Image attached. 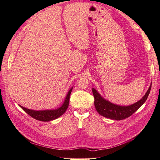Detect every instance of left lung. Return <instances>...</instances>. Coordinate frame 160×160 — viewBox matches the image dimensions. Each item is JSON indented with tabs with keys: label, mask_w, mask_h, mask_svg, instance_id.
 <instances>
[{
	"label": "left lung",
	"mask_w": 160,
	"mask_h": 160,
	"mask_svg": "<svg viewBox=\"0 0 160 160\" xmlns=\"http://www.w3.org/2000/svg\"><path fill=\"white\" fill-rule=\"evenodd\" d=\"M151 89V85L149 87L144 96L140 100H139L138 102L130 105V106L122 107L112 104L110 102L104 100L97 92V91L93 88L92 91L94 96L95 107H96L98 113L105 118L115 120H124V119L127 118L129 116H131L132 114H133L145 102L148 96L149 93H150Z\"/></svg>",
	"instance_id": "obj_1"
}]
</instances>
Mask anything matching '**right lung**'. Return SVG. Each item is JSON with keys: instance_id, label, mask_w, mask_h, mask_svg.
Segmentation results:
<instances>
[{"instance_id": "right-lung-1", "label": "right lung", "mask_w": 160, "mask_h": 160, "mask_svg": "<svg viewBox=\"0 0 160 160\" xmlns=\"http://www.w3.org/2000/svg\"><path fill=\"white\" fill-rule=\"evenodd\" d=\"M73 89V87L69 91L67 96L65 98L63 104L60 108H57L55 110H46V111H33L31 109H28L22 106H20L22 109L25 111L30 116L33 118L36 119L37 120L42 121V122H48L60 117L64 112L67 109L68 107H69V98H70V94L71 93V91Z\"/></svg>"}]
</instances>
